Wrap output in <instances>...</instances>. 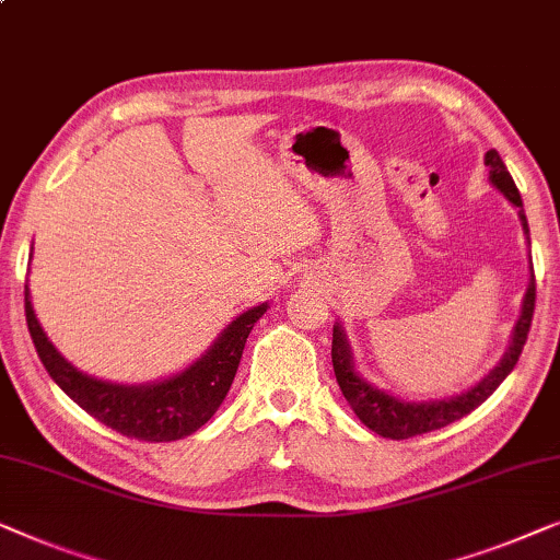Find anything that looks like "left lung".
Here are the masks:
<instances>
[{
    "label": "left lung",
    "mask_w": 560,
    "mask_h": 560,
    "mask_svg": "<svg viewBox=\"0 0 560 560\" xmlns=\"http://www.w3.org/2000/svg\"><path fill=\"white\" fill-rule=\"evenodd\" d=\"M485 164L490 167V185L517 210L525 241L527 246H530V228H527L523 200H520L513 175H510L505 162H502V156L494 152V149H490V152L485 154ZM533 310H535V277H533V261H530V279H527L523 304H520V317L513 327V335H510L505 355L500 358V362L490 370V373L479 377L471 388L456 393V396L431 398V400H406V398L393 396L390 390L377 388V385L370 383L368 377L358 370L355 358H352L350 340L348 335H345V327L340 322H335L332 327L335 377L337 383H340L342 396L348 398V404L352 406V411H355L358 419L365 423L368 429H373L375 434H381L385 439H411V436L427 434V431H436L441 427H446V423L459 421L462 416L471 413L477 406H482L485 400L498 390V385L513 373L515 362L527 340V332H530Z\"/></svg>",
    "instance_id": "8db88e82"
}]
</instances>
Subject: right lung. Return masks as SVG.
I'll return each instance as SVG.
<instances>
[{
    "mask_svg": "<svg viewBox=\"0 0 560 560\" xmlns=\"http://www.w3.org/2000/svg\"><path fill=\"white\" fill-rule=\"evenodd\" d=\"M266 310H269V302L238 314L212 340L210 348L179 373L152 383L129 385L101 381V377L83 373L73 362L62 358L37 322L30 287L25 283L27 329L52 381L93 419L124 436L144 441L185 439L212 419V413L218 411L228 390H231L250 329L264 317Z\"/></svg>",
    "mask_w": 560,
    "mask_h": 560,
    "instance_id": "obj_1",
    "label": "right lung"
}]
</instances>
